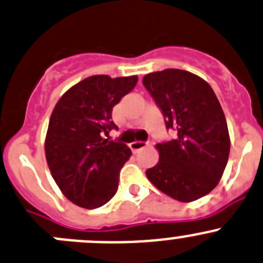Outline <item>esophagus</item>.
<instances>
[{
  "label": "esophagus",
  "mask_w": 263,
  "mask_h": 263,
  "mask_svg": "<svg viewBox=\"0 0 263 263\" xmlns=\"http://www.w3.org/2000/svg\"><path fill=\"white\" fill-rule=\"evenodd\" d=\"M146 146V142L145 141H134L129 144V147H131L134 152H139V150H141L142 147Z\"/></svg>",
  "instance_id": "34e87169"
}]
</instances>
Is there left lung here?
Segmentation results:
<instances>
[{
  "instance_id": "left-lung-1",
  "label": "left lung",
  "mask_w": 263,
  "mask_h": 263,
  "mask_svg": "<svg viewBox=\"0 0 263 263\" xmlns=\"http://www.w3.org/2000/svg\"><path fill=\"white\" fill-rule=\"evenodd\" d=\"M175 136L157 144L159 162L146 176L178 202H193L217 186L228 164L230 137L212 87L198 76L165 69L142 78Z\"/></svg>"
}]
</instances>
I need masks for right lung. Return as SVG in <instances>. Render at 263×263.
<instances>
[{
  "label": "right lung",
  "instance_id": "add662e5",
  "mask_svg": "<svg viewBox=\"0 0 263 263\" xmlns=\"http://www.w3.org/2000/svg\"><path fill=\"white\" fill-rule=\"evenodd\" d=\"M136 83V76H92L64 93L51 114L45 142L48 168L64 195L80 207H101L118 190L119 172L132 152L105 136L118 129L111 111Z\"/></svg>",
  "mask_w": 263,
  "mask_h": 263
}]
</instances>
